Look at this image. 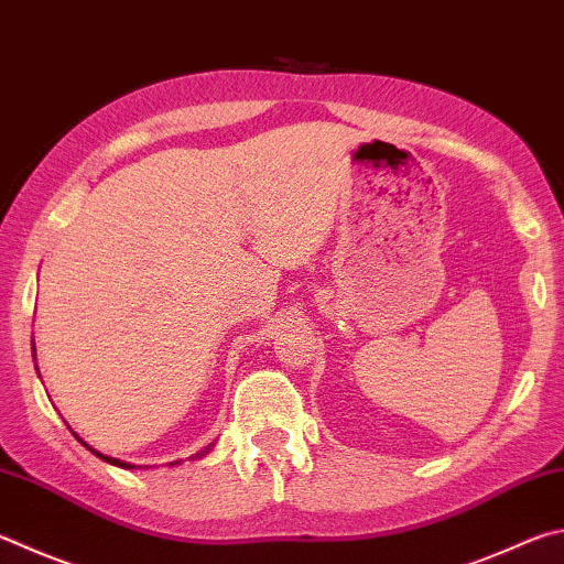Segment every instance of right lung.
I'll use <instances>...</instances> for the list:
<instances>
[{"label":"right lung","instance_id":"right-lung-1","mask_svg":"<svg viewBox=\"0 0 564 564\" xmlns=\"http://www.w3.org/2000/svg\"><path fill=\"white\" fill-rule=\"evenodd\" d=\"M78 442H80V438H78ZM80 444H84V442H80ZM86 448H88V452H94L98 458H104V460H108V464H112V466H120V468H135V466H132V464H126V460H118V458H110V456H104V454H98L96 452V448H90L88 444H84ZM199 456V454H197Z\"/></svg>","mask_w":564,"mask_h":564}]
</instances>
